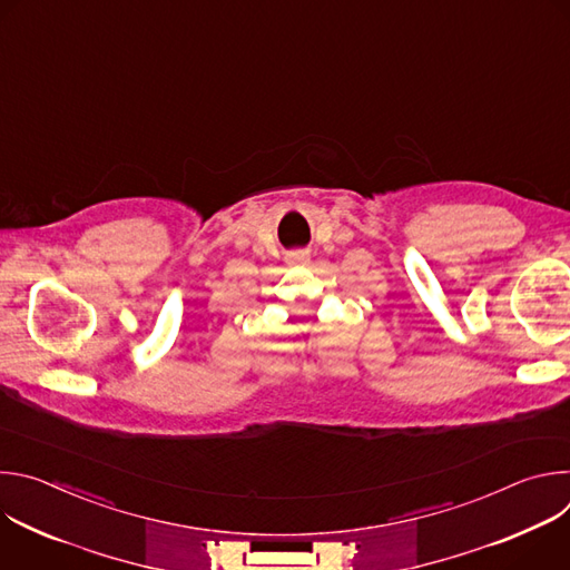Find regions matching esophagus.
<instances>
[{"label":"esophagus","mask_w":570,"mask_h":570,"mask_svg":"<svg viewBox=\"0 0 570 570\" xmlns=\"http://www.w3.org/2000/svg\"><path fill=\"white\" fill-rule=\"evenodd\" d=\"M286 262H288L291 266H304V264H308V253H304V250H297V253H288Z\"/></svg>","instance_id":"obj_1"}]
</instances>
